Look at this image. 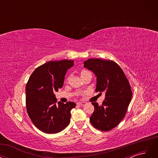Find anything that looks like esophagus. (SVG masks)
<instances>
[{"label": "esophagus", "instance_id": "obj_1", "mask_svg": "<svg viewBox=\"0 0 158 158\" xmlns=\"http://www.w3.org/2000/svg\"><path fill=\"white\" fill-rule=\"evenodd\" d=\"M87 104L86 102H78V106H85V105Z\"/></svg>", "mask_w": 158, "mask_h": 158}]
</instances>
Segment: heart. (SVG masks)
<instances>
[{
  "label": "heart",
  "instance_id": "heart-1",
  "mask_svg": "<svg viewBox=\"0 0 158 158\" xmlns=\"http://www.w3.org/2000/svg\"><path fill=\"white\" fill-rule=\"evenodd\" d=\"M85 72H87V71H85V70H83V71L82 72V73H81V74H83V73H85Z\"/></svg>",
  "mask_w": 158,
  "mask_h": 158
}]
</instances>
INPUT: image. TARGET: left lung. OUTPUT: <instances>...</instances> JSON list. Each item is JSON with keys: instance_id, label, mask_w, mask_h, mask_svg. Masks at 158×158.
<instances>
[{"instance_id": "8db88e82", "label": "left lung", "mask_w": 158, "mask_h": 158, "mask_svg": "<svg viewBox=\"0 0 158 158\" xmlns=\"http://www.w3.org/2000/svg\"><path fill=\"white\" fill-rule=\"evenodd\" d=\"M84 67L96 76L95 92H106L102 106L92 103L94 111L90 123L98 130L108 131L117 127L125 117L131 101L132 91L124 72L113 60L89 59L84 62Z\"/></svg>"}]
</instances>
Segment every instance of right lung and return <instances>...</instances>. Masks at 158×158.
Wrapping results in <instances>:
<instances>
[{
	"label": "right lung",
	"mask_w": 158,
	"mask_h": 158,
	"mask_svg": "<svg viewBox=\"0 0 158 158\" xmlns=\"http://www.w3.org/2000/svg\"><path fill=\"white\" fill-rule=\"evenodd\" d=\"M74 60L49 61L33 72L26 87V109L32 123L45 133L62 131L70 121L74 102L56 104L55 92L64 84L66 72Z\"/></svg>",
	"instance_id": "add662e5"
}]
</instances>
